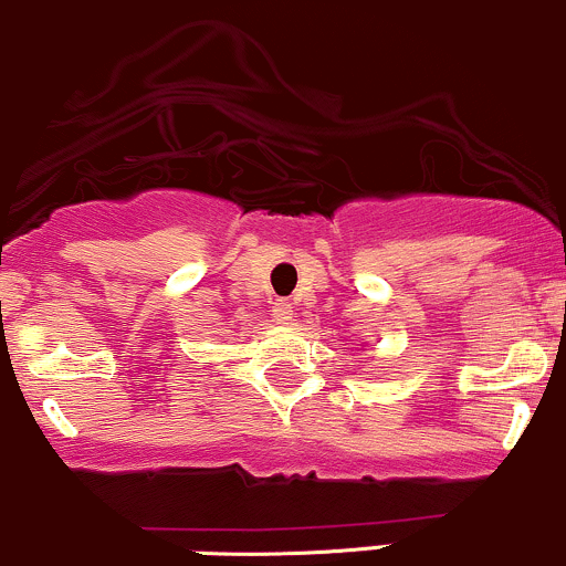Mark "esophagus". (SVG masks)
Returning a JSON list of instances; mask_svg holds the SVG:
<instances>
[{
    "instance_id": "esophagus-1",
    "label": "esophagus",
    "mask_w": 566,
    "mask_h": 566,
    "mask_svg": "<svg viewBox=\"0 0 566 566\" xmlns=\"http://www.w3.org/2000/svg\"><path fill=\"white\" fill-rule=\"evenodd\" d=\"M273 319H276L279 325H290V319H293V303L290 301L273 303Z\"/></svg>"
}]
</instances>
